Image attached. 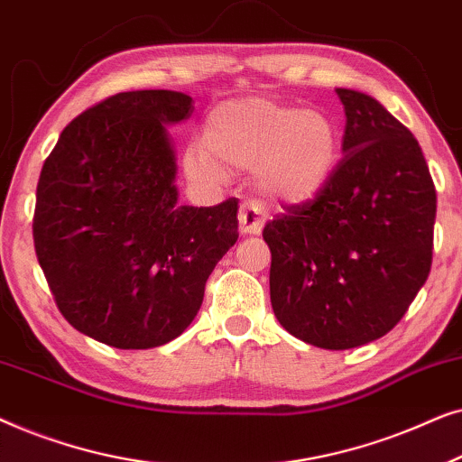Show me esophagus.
Returning <instances> with one entry per match:
<instances>
[{"label": "esophagus", "instance_id": "esophagus-1", "mask_svg": "<svg viewBox=\"0 0 462 462\" xmlns=\"http://www.w3.org/2000/svg\"><path fill=\"white\" fill-rule=\"evenodd\" d=\"M239 231L244 236H258L263 231L264 223H267V214L261 208L258 201H244L239 206Z\"/></svg>", "mask_w": 462, "mask_h": 462}]
</instances>
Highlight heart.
<instances>
[{
    "mask_svg": "<svg viewBox=\"0 0 462 462\" xmlns=\"http://www.w3.org/2000/svg\"><path fill=\"white\" fill-rule=\"evenodd\" d=\"M338 162V134L319 111L237 98L218 105L204 130V147L185 153L193 179L258 172V187L286 204H305L328 185Z\"/></svg>",
    "mask_w": 462,
    "mask_h": 462,
    "instance_id": "obj_1",
    "label": "heart"
}]
</instances>
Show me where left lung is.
I'll list each match as a JSON object with an SVG mask.
<instances>
[{
    "label": "left lung",
    "mask_w": 462,
    "mask_h": 462,
    "mask_svg": "<svg viewBox=\"0 0 462 462\" xmlns=\"http://www.w3.org/2000/svg\"><path fill=\"white\" fill-rule=\"evenodd\" d=\"M337 94L345 157L319 195L263 229L277 321L332 351L372 343L403 318L431 271L438 208L412 132L368 94Z\"/></svg>",
    "instance_id": "8db88e82"
}]
</instances>
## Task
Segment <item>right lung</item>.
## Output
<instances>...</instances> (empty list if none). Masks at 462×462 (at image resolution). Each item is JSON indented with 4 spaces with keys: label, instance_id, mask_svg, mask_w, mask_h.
Listing matches in <instances>:
<instances>
[{
    "label": "right lung",
    "instance_id": "obj_1",
    "mask_svg": "<svg viewBox=\"0 0 462 462\" xmlns=\"http://www.w3.org/2000/svg\"><path fill=\"white\" fill-rule=\"evenodd\" d=\"M172 90L119 92L81 113L43 162L33 217L40 267L75 330L117 349L180 337L237 242V199L179 204L166 125L193 113Z\"/></svg>",
    "mask_w": 462,
    "mask_h": 462
}]
</instances>
